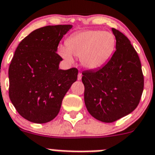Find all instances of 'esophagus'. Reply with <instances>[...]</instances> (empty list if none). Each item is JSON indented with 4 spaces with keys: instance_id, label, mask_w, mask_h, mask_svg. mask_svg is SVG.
<instances>
[{
    "instance_id": "34e87169",
    "label": "esophagus",
    "mask_w": 155,
    "mask_h": 155,
    "mask_svg": "<svg viewBox=\"0 0 155 155\" xmlns=\"http://www.w3.org/2000/svg\"><path fill=\"white\" fill-rule=\"evenodd\" d=\"M82 79V74L80 72H79L78 74V80H80Z\"/></svg>"
}]
</instances>
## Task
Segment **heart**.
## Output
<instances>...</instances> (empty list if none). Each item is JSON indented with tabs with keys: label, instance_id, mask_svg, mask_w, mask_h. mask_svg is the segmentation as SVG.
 <instances>
[{
	"label": "heart",
	"instance_id": "obj_1",
	"mask_svg": "<svg viewBox=\"0 0 155 155\" xmlns=\"http://www.w3.org/2000/svg\"><path fill=\"white\" fill-rule=\"evenodd\" d=\"M116 45L114 35L102 31H85L76 33L67 41V47L60 49V53L68 61H73L72 55L80 58L85 68H99L111 58Z\"/></svg>",
	"mask_w": 155,
	"mask_h": 155
}]
</instances>
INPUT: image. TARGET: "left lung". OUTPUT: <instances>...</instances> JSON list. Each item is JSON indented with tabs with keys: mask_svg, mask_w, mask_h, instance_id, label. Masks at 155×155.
I'll return each mask as SVG.
<instances>
[{
	"mask_svg": "<svg viewBox=\"0 0 155 155\" xmlns=\"http://www.w3.org/2000/svg\"><path fill=\"white\" fill-rule=\"evenodd\" d=\"M116 51L111 59L94 71L83 72L84 102L89 114L112 123L131 114L140 103L143 91L140 60L128 38L112 28Z\"/></svg>",
	"mask_w": 155,
	"mask_h": 155,
	"instance_id": "left-lung-1",
	"label": "left lung"
}]
</instances>
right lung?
<instances>
[{
  "label": "right lung",
  "mask_w": 155,
  "mask_h": 155,
  "mask_svg": "<svg viewBox=\"0 0 155 155\" xmlns=\"http://www.w3.org/2000/svg\"><path fill=\"white\" fill-rule=\"evenodd\" d=\"M72 25L46 26L32 31L15 49L8 69L9 97L20 115L37 124L57 117L78 70L59 68L60 41Z\"/></svg>",
  "instance_id": "right-lung-1"
}]
</instances>
